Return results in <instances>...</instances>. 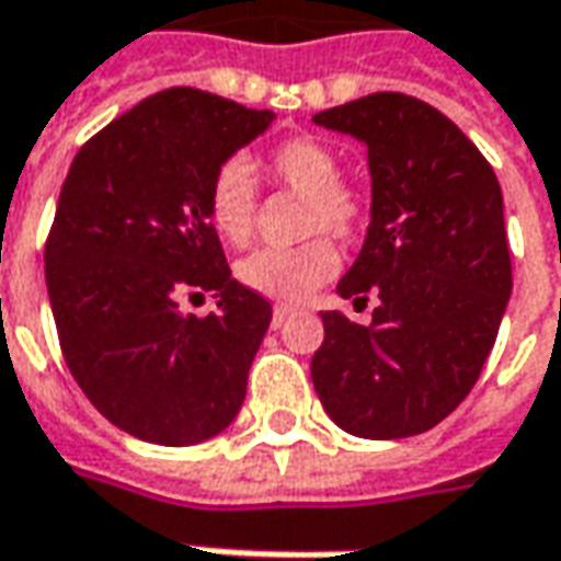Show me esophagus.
Returning <instances> with one entry per match:
<instances>
[{
  "label": "esophagus",
  "mask_w": 561,
  "mask_h": 561,
  "mask_svg": "<svg viewBox=\"0 0 561 561\" xmlns=\"http://www.w3.org/2000/svg\"><path fill=\"white\" fill-rule=\"evenodd\" d=\"M289 314H293V308H289V306H277V308H274V311H272V327L284 324Z\"/></svg>",
  "instance_id": "esophagus-1"
}]
</instances>
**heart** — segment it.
I'll return each instance as SVG.
<instances>
[{"label": "heart", "mask_w": 561, "mask_h": 561, "mask_svg": "<svg viewBox=\"0 0 561 561\" xmlns=\"http://www.w3.org/2000/svg\"><path fill=\"white\" fill-rule=\"evenodd\" d=\"M274 182L306 197V234L352 240L358 234L367 203L352 184L340 182V157L314 138H287L262 160ZM206 213L221 240L243 247L255 228V187L240 160L221 163L206 184ZM340 268L336 247L314 237L293 250H259L237 265V280L274 302H302Z\"/></svg>", "instance_id": "1"}]
</instances>
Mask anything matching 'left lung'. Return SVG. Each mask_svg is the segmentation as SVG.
Listing matches in <instances>:
<instances>
[{"mask_svg": "<svg viewBox=\"0 0 561 561\" xmlns=\"http://www.w3.org/2000/svg\"><path fill=\"white\" fill-rule=\"evenodd\" d=\"M311 119L367 148L370 225L336 293L379 296L367 327L321 314L314 392L348 435H420L472 392L513 293L497 175L420 98L377 92Z\"/></svg>", "mask_w": 561, "mask_h": 561, "instance_id": "obj_1", "label": "left lung"}]
</instances>
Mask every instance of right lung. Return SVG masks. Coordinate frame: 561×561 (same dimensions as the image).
<instances>
[{
	"instance_id": "right-lung-1",
	"label": "right lung",
	"mask_w": 561,
	"mask_h": 561,
	"mask_svg": "<svg viewBox=\"0 0 561 561\" xmlns=\"http://www.w3.org/2000/svg\"><path fill=\"white\" fill-rule=\"evenodd\" d=\"M274 123L201 89H167L85 141L45 243V287L70 374L114 426L167 447L234 423L272 306L237 284L206 184ZM217 296L206 319L181 299Z\"/></svg>"
}]
</instances>
